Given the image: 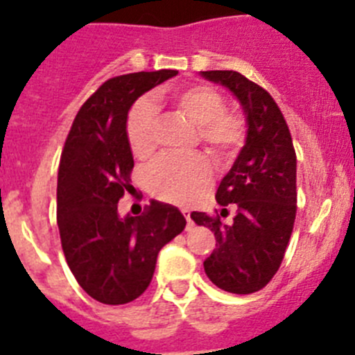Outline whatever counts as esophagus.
Returning a JSON list of instances; mask_svg holds the SVG:
<instances>
[{
	"label": "esophagus",
	"instance_id": "esophagus-1",
	"mask_svg": "<svg viewBox=\"0 0 355 355\" xmlns=\"http://www.w3.org/2000/svg\"><path fill=\"white\" fill-rule=\"evenodd\" d=\"M182 214H184V217L187 219V230L193 228V219H191V210L189 209H182Z\"/></svg>",
	"mask_w": 355,
	"mask_h": 355
}]
</instances>
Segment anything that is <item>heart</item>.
<instances>
[{
  "instance_id": "heart-1",
  "label": "heart",
  "mask_w": 355,
  "mask_h": 355,
  "mask_svg": "<svg viewBox=\"0 0 355 355\" xmlns=\"http://www.w3.org/2000/svg\"><path fill=\"white\" fill-rule=\"evenodd\" d=\"M178 113L198 127V138L219 161L232 157L244 139L242 118L225 110L221 94L210 86H189L171 95ZM159 114L155 102L141 97L127 116V139L132 154L146 161L157 150ZM212 182V170L203 155L164 157L152 166L146 177L150 193L170 203L189 205L200 200Z\"/></svg>"
}]
</instances>
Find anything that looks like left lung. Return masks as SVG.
Returning <instances> with one entry per match:
<instances>
[{
	"label": "left lung",
	"instance_id": "1",
	"mask_svg": "<svg viewBox=\"0 0 355 355\" xmlns=\"http://www.w3.org/2000/svg\"><path fill=\"white\" fill-rule=\"evenodd\" d=\"M201 78L225 86L245 118V141L226 173L216 200L235 205L230 225L219 216L193 212L198 226L214 232L216 249L203 261L214 285L230 293H253L263 288L279 269L295 221L297 159L288 125L279 107L257 83L235 70H207Z\"/></svg>",
	"mask_w": 355,
	"mask_h": 355
}]
</instances>
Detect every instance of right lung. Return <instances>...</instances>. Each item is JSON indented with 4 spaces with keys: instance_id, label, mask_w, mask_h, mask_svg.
<instances>
[{
    "instance_id": "add662e5",
    "label": "right lung",
    "mask_w": 355,
    "mask_h": 355,
    "mask_svg": "<svg viewBox=\"0 0 355 355\" xmlns=\"http://www.w3.org/2000/svg\"><path fill=\"white\" fill-rule=\"evenodd\" d=\"M177 70L110 79L83 104L58 170L60 239L69 269L102 304L138 299L154 277L157 254L185 228L177 207L152 200L141 216H120L118 200L134 168L127 114L143 94Z\"/></svg>"
}]
</instances>
